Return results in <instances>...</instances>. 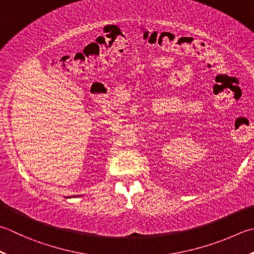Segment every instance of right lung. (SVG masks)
<instances>
[{
	"label": "right lung",
	"mask_w": 254,
	"mask_h": 254,
	"mask_svg": "<svg viewBox=\"0 0 254 254\" xmlns=\"http://www.w3.org/2000/svg\"><path fill=\"white\" fill-rule=\"evenodd\" d=\"M78 196H79V195H77V196H73V197H78ZM80 196H81V195H80ZM64 198H69V197H64Z\"/></svg>",
	"instance_id": "obj_1"
}]
</instances>
